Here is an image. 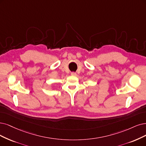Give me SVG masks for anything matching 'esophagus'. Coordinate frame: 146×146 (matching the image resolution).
<instances>
[{
    "label": "esophagus",
    "instance_id": "34e87169",
    "mask_svg": "<svg viewBox=\"0 0 146 146\" xmlns=\"http://www.w3.org/2000/svg\"><path fill=\"white\" fill-rule=\"evenodd\" d=\"M71 74L73 75V76H76V73H75V72H72Z\"/></svg>",
    "mask_w": 146,
    "mask_h": 146
}]
</instances>
